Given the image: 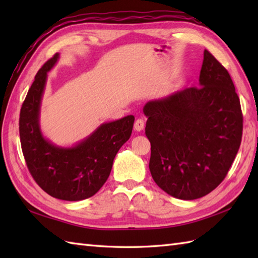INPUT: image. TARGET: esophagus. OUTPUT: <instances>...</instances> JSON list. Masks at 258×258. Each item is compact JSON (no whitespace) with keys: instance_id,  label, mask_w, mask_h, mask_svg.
Listing matches in <instances>:
<instances>
[{"instance_id":"esophagus-1","label":"esophagus","mask_w":258,"mask_h":258,"mask_svg":"<svg viewBox=\"0 0 258 258\" xmlns=\"http://www.w3.org/2000/svg\"><path fill=\"white\" fill-rule=\"evenodd\" d=\"M145 127V123L144 120L142 118H139L135 120V124H134V128L135 131H138V132H141V131H143Z\"/></svg>"}]
</instances>
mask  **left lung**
I'll use <instances>...</instances> for the list:
<instances>
[{
	"instance_id": "obj_1",
	"label": "left lung",
	"mask_w": 258,
	"mask_h": 258,
	"mask_svg": "<svg viewBox=\"0 0 258 258\" xmlns=\"http://www.w3.org/2000/svg\"><path fill=\"white\" fill-rule=\"evenodd\" d=\"M143 112L150 171L164 191L190 201L223 182L242 142L243 114L231 75L210 52L200 86L147 102Z\"/></svg>"
}]
</instances>
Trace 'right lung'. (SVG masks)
<instances>
[{"label": "right lung", "mask_w": 258, "mask_h": 258, "mask_svg": "<svg viewBox=\"0 0 258 258\" xmlns=\"http://www.w3.org/2000/svg\"><path fill=\"white\" fill-rule=\"evenodd\" d=\"M58 54L38 70L20 113V140L27 168L40 187L55 199L82 201L96 194L106 182L115 155L132 134L134 116L104 123L73 147H59L44 139L40 107L47 72Z\"/></svg>", "instance_id": "right-lung-1"}]
</instances>
